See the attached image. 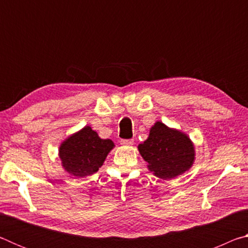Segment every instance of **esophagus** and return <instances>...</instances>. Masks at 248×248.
<instances>
[{"label":"esophagus","mask_w":248,"mask_h":248,"mask_svg":"<svg viewBox=\"0 0 248 248\" xmlns=\"http://www.w3.org/2000/svg\"><path fill=\"white\" fill-rule=\"evenodd\" d=\"M120 144H121V145H125V146L132 145V144H133V140H132V139H127V140H121V141H120Z\"/></svg>","instance_id":"1"}]
</instances>
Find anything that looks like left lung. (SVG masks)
Wrapping results in <instances>:
<instances>
[{
  "instance_id": "obj_1",
  "label": "left lung",
  "mask_w": 248,
  "mask_h": 248,
  "mask_svg": "<svg viewBox=\"0 0 248 248\" xmlns=\"http://www.w3.org/2000/svg\"><path fill=\"white\" fill-rule=\"evenodd\" d=\"M150 171L162 179H171L188 170L195 161V146L186 133L156 121L149 138L138 145Z\"/></svg>"
}]
</instances>
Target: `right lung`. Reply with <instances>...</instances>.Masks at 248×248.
Listing matches in <instances>:
<instances>
[{
    "label": "right lung",
    "instance_id": "obj_1",
    "mask_svg": "<svg viewBox=\"0 0 248 248\" xmlns=\"http://www.w3.org/2000/svg\"><path fill=\"white\" fill-rule=\"evenodd\" d=\"M114 142L100 139L90 125L70 136L59 148L62 166L69 174L86 177L95 174L104 164L108 153L114 149Z\"/></svg>",
    "mask_w": 248,
    "mask_h": 248
}]
</instances>
